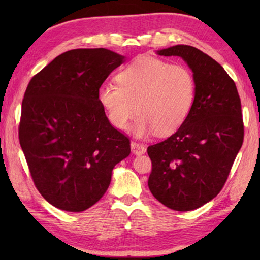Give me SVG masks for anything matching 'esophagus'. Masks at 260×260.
Wrapping results in <instances>:
<instances>
[{"instance_id": "esophagus-1", "label": "esophagus", "mask_w": 260, "mask_h": 260, "mask_svg": "<svg viewBox=\"0 0 260 260\" xmlns=\"http://www.w3.org/2000/svg\"><path fill=\"white\" fill-rule=\"evenodd\" d=\"M131 149H132V152H133L136 156L143 155V153H146V151H147L146 146H143V144H141V143H136V142L131 143Z\"/></svg>"}]
</instances>
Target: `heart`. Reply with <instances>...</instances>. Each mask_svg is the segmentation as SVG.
<instances>
[{
    "instance_id": "b5f03b06",
    "label": "heart",
    "mask_w": 260,
    "mask_h": 260,
    "mask_svg": "<svg viewBox=\"0 0 260 260\" xmlns=\"http://www.w3.org/2000/svg\"><path fill=\"white\" fill-rule=\"evenodd\" d=\"M117 86L103 85L98 102L113 127L125 129L139 112L132 131L138 138L157 132L171 135L181 127L195 101V79L180 64L141 56L117 76Z\"/></svg>"
}]
</instances>
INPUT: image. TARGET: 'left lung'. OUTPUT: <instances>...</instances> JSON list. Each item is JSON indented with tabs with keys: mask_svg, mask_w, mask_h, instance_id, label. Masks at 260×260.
Wrapping results in <instances>:
<instances>
[{
	"mask_svg": "<svg viewBox=\"0 0 260 260\" xmlns=\"http://www.w3.org/2000/svg\"><path fill=\"white\" fill-rule=\"evenodd\" d=\"M156 52L181 57L195 79L187 120L169 139L148 147L151 193L167 208L184 212L213 200L225 184L243 143L241 101L221 65L197 48L177 45Z\"/></svg>",
	"mask_w": 260,
	"mask_h": 260,
	"instance_id": "1",
	"label": "left lung"
}]
</instances>
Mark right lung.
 I'll use <instances>...</instances> for the list:
<instances>
[{
    "instance_id": "1",
    "label": "right lung",
    "mask_w": 260,
    "mask_h": 260,
    "mask_svg": "<svg viewBox=\"0 0 260 260\" xmlns=\"http://www.w3.org/2000/svg\"><path fill=\"white\" fill-rule=\"evenodd\" d=\"M125 56L105 48L57 56L26 88L19 142L35 187L48 203L81 212L102 199L129 140L110 124L98 90Z\"/></svg>"
}]
</instances>
